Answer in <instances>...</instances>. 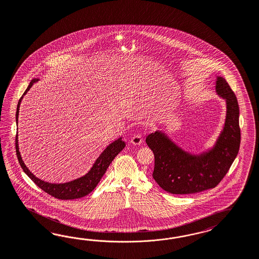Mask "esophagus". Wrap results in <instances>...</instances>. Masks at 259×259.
Segmentation results:
<instances>
[{
	"label": "esophagus",
	"instance_id": "obj_1",
	"mask_svg": "<svg viewBox=\"0 0 259 259\" xmlns=\"http://www.w3.org/2000/svg\"><path fill=\"white\" fill-rule=\"evenodd\" d=\"M141 142H142V138H141V136H140V135H136L131 139V143L133 145H140Z\"/></svg>",
	"mask_w": 259,
	"mask_h": 259
}]
</instances>
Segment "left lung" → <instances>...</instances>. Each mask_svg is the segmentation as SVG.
Instances as JSON below:
<instances>
[{"instance_id": "left-lung-1", "label": "left lung", "mask_w": 259, "mask_h": 259, "mask_svg": "<svg viewBox=\"0 0 259 259\" xmlns=\"http://www.w3.org/2000/svg\"><path fill=\"white\" fill-rule=\"evenodd\" d=\"M215 93L226 102V116L210 148L201 153L188 152L161 130L146 138L155 156L153 178L170 194L186 195L214 188L237 156L240 145L238 102L225 78L220 76L215 79Z\"/></svg>"}]
</instances>
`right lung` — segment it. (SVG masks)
Returning <instances> with one entry per match:
<instances>
[{"mask_svg":"<svg viewBox=\"0 0 259 259\" xmlns=\"http://www.w3.org/2000/svg\"><path fill=\"white\" fill-rule=\"evenodd\" d=\"M39 79H33L30 81L29 85L27 89L25 90L23 97L18 102L17 105V111H16V123L18 126V118H19V111H20V106L21 102L24 98V95L26 94L32 85L36 82H38ZM125 147V142L122 141V138H119L113 142H111L107 147L102 151L101 155L96 159L93 166L88 172L78 178L77 180L64 182V183H51L47 181H42L39 178H37L33 172H30V170L24 164V160L21 156L20 149H19V141H18V132L16 136V153L17 157L19 159V162L21 167L23 168L24 172L31 179L32 181L35 182V184L47 192L50 196H54L56 198L62 199V200H68V199H76L82 196H85L89 193H91L98 183L101 181L102 176L105 174L107 168L109 167L110 163L113 161V159L117 157L118 153Z\"/></svg>","mask_w":259,"mask_h":259,"instance_id":"1","label":"right lung"}]
</instances>
